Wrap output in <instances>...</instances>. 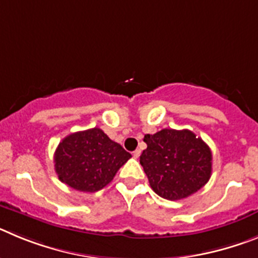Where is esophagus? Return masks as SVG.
Listing matches in <instances>:
<instances>
[{
	"label": "esophagus",
	"mask_w": 258,
	"mask_h": 258,
	"mask_svg": "<svg viewBox=\"0 0 258 258\" xmlns=\"http://www.w3.org/2000/svg\"><path fill=\"white\" fill-rule=\"evenodd\" d=\"M140 155H141V150H136V151L133 152L134 159H138V157H140Z\"/></svg>",
	"instance_id": "34e87169"
}]
</instances>
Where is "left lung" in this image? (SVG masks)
<instances>
[{
    "instance_id": "left-lung-1",
    "label": "left lung",
    "mask_w": 258,
    "mask_h": 258,
    "mask_svg": "<svg viewBox=\"0 0 258 258\" xmlns=\"http://www.w3.org/2000/svg\"><path fill=\"white\" fill-rule=\"evenodd\" d=\"M140 163L152 190L168 200H179L197 192L211 178L212 152L191 131L163 129L143 138Z\"/></svg>"
}]
</instances>
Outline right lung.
<instances>
[{"label":"right lung","mask_w":258,"mask_h":258,"mask_svg":"<svg viewBox=\"0 0 258 258\" xmlns=\"http://www.w3.org/2000/svg\"><path fill=\"white\" fill-rule=\"evenodd\" d=\"M132 155L99 127L76 132L58 145L55 172L63 183L77 191L95 192L112 181Z\"/></svg>","instance_id":"right-lung-1"}]
</instances>
